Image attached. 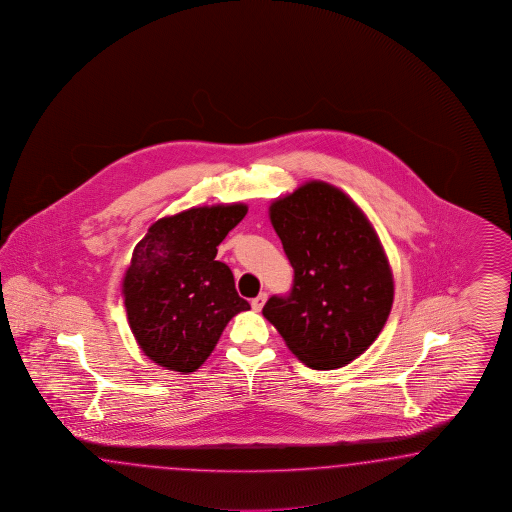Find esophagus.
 <instances>
[{"label": "esophagus", "mask_w": 512, "mask_h": 512, "mask_svg": "<svg viewBox=\"0 0 512 512\" xmlns=\"http://www.w3.org/2000/svg\"><path fill=\"white\" fill-rule=\"evenodd\" d=\"M265 301H267V293H260L256 299H252V302H250V304H252V310H254V312H260Z\"/></svg>", "instance_id": "esophagus-1"}]
</instances>
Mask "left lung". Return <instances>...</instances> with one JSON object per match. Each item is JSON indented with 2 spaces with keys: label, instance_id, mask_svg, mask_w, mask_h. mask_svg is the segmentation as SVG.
<instances>
[{
  "label": "left lung",
  "instance_id": "8db88e82",
  "mask_svg": "<svg viewBox=\"0 0 512 512\" xmlns=\"http://www.w3.org/2000/svg\"><path fill=\"white\" fill-rule=\"evenodd\" d=\"M269 217L295 275L289 295L265 302V319L306 366H347L377 340L394 302L379 236L351 198L317 180L276 198Z\"/></svg>",
  "mask_w": 512,
  "mask_h": 512
}]
</instances>
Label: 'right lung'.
<instances>
[{"mask_svg": "<svg viewBox=\"0 0 512 512\" xmlns=\"http://www.w3.org/2000/svg\"><path fill=\"white\" fill-rule=\"evenodd\" d=\"M247 215L245 204L180 211L152 224L135 245L122 280L133 336L158 366L193 373L228 321L249 310L217 247Z\"/></svg>", "mask_w": 512, "mask_h": 512, "instance_id": "1", "label": "right lung"}]
</instances>
